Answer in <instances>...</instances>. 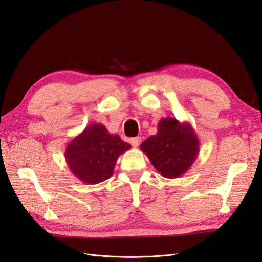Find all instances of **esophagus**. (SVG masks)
Returning a JSON list of instances; mask_svg holds the SVG:
<instances>
[{"label": "esophagus", "mask_w": 262, "mask_h": 262, "mask_svg": "<svg viewBox=\"0 0 262 262\" xmlns=\"http://www.w3.org/2000/svg\"><path fill=\"white\" fill-rule=\"evenodd\" d=\"M130 142H131V144H132L134 147H138V146L140 145V143H141V138H140V137L132 138V139L130 140Z\"/></svg>", "instance_id": "esophagus-1"}]
</instances>
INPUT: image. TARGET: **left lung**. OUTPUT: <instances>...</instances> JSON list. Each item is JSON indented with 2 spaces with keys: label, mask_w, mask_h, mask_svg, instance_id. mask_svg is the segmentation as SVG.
<instances>
[{
  "label": "left lung",
  "mask_w": 262,
  "mask_h": 262,
  "mask_svg": "<svg viewBox=\"0 0 262 262\" xmlns=\"http://www.w3.org/2000/svg\"><path fill=\"white\" fill-rule=\"evenodd\" d=\"M140 148L163 177L178 178L185 175L196 160L200 142L189 122L166 117L158 122L155 136L147 138Z\"/></svg>",
  "instance_id": "obj_1"
}]
</instances>
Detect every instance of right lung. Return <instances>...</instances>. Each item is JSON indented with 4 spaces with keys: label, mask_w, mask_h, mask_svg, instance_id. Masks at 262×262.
<instances>
[{
    "label": "right lung",
    "mask_w": 262,
    "mask_h": 262,
    "mask_svg": "<svg viewBox=\"0 0 262 262\" xmlns=\"http://www.w3.org/2000/svg\"><path fill=\"white\" fill-rule=\"evenodd\" d=\"M131 145L101 123H92L72 139L66 161L73 175L85 185H96L113 176L118 157Z\"/></svg>",
    "instance_id": "add662e5"
}]
</instances>
